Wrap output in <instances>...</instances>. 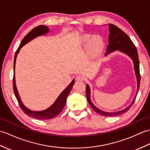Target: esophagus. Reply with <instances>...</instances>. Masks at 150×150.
Here are the masks:
<instances>
[{
  "instance_id": "34e87169",
  "label": "esophagus",
  "mask_w": 150,
  "mask_h": 150,
  "mask_svg": "<svg viewBox=\"0 0 150 150\" xmlns=\"http://www.w3.org/2000/svg\"><path fill=\"white\" fill-rule=\"evenodd\" d=\"M75 79H76V81H79H79H82L84 80V77L82 75H79L77 76V77H76Z\"/></svg>"
}]
</instances>
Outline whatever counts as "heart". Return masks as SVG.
Listing matches in <instances>:
<instances>
[{
  "instance_id": "b5f03b06",
  "label": "heart",
  "mask_w": 150,
  "mask_h": 150,
  "mask_svg": "<svg viewBox=\"0 0 150 150\" xmlns=\"http://www.w3.org/2000/svg\"><path fill=\"white\" fill-rule=\"evenodd\" d=\"M82 43L86 47L89 46V49L92 53L99 52L104 45L103 39L100 36L93 37L89 34H86L82 37Z\"/></svg>"
}]
</instances>
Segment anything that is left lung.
Segmentation results:
<instances>
[{
    "instance_id": "1",
    "label": "left lung",
    "mask_w": 150,
    "mask_h": 150,
    "mask_svg": "<svg viewBox=\"0 0 150 150\" xmlns=\"http://www.w3.org/2000/svg\"><path fill=\"white\" fill-rule=\"evenodd\" d=\"M108 26H109L110 30L109 39H108L109 40V42H108L109 44L107 46V52L105 53V56L108 55L110 53H113L115 51H119V52H122L126 54V55H128L133 61L135 74L137 79V90L135 96L133 98L132 103L128 107L124 108V110L116 111V112H107V111H102L95 106L91 100V90L90 86L86 84V97L91 107L95 110V112L100 115L106 117H113L119 115H121L126 112L132 106L139 90L141 75H140L139 71V60L137 50L136 47L134 45V44L133 43L132 40L130 39V38L122 30H121L120 28L116 26L115 25L109 24Z\"/></svg>"
}]
</instances>
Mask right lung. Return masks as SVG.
Wrapping results in <instances>:
<instances>
[{
  "instance_id": "obj_1",
  "label": "right lung",
  "mask_w": 150,
  "mask_h": 150,
  "mask_svg": "<svg viewBox=\"0 0 150 150\" xmlns=\"http://www.w3.org/2000/svg\"><path fill=\"white\" fill-rule=\"evenodd\" d=\"M49 32V28L47 26H44V25H40V26H37L34 28L32 30H31L29 33H28L26 36L24 37L22 39L21 42L20 44V46H18L17 52L15 53V57H14V64H13V91L14 93L18 103L20 105V107L22 110L24 111L25 114H26L28 116L35 118L37 119L40 120H47L51 119L55 117L56 116L61 112L62 111L64 107L65 104L66 103V99L67 97L69 95L70 91H71L73 84H75V79L70 82V84L67 86L64 90L62 91L61 93L59 95V96L57 97L56 100L55 101L52 106H50L48 108H47L45 110L42 111H32L24 106V104L21 99V97L19 96L18 92L17 90V86H16V82H15V63H16V59L18 53L20 52V50L23 47L25 44H26L31 40L34 39L35 38L37 37H39L42 35H45Z\"/></svg>"
}]
</instances>
